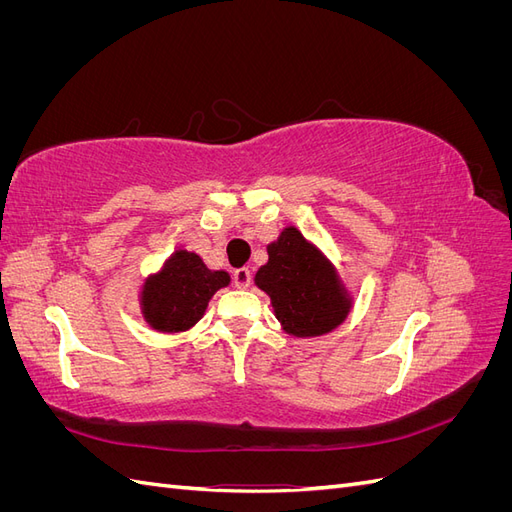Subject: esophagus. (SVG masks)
<instances>
[{"mask_svg": "<svg viewBox=\"0 0 512 512\" xmlns=\"http://www.w3.org/2000/svg\"><path fill=\"white\" fill-rule=\"evenodd\" d=\"M232 282H235L237 288H247L252 284V271L247 267H241L237 269L235 273H232Z\"/></svg>", "mask_w": 512, "mask_h": 512, "instance_id": "esophagus-1", "label": "esophagus"}]
</instances>
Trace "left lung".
Listing matches in <instances>:
<instances>
[{"label": "left lung", "mask_w": 512, "mask_h": 512, "mask_svg": "<svg viewBox=\"0 0 512 512\" xmlns=\"http://www.w3.org/2000/svg\"><path fill=\"white\" fill-rule=\"evenodd\" d=\"M269 260L254 284L271 299L275 318L292 337H320L342 324L352 309V294L333 262L307 241L299 228L286 226L267 245Z\"/></svg>", "instance_id": "obj_1"}]
</instances>
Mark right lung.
<instances>
[{"label": "right lung", "instance_id": "obj_1", "mask_svg": "<svg viewBox=\"0 0 512 512\" xmlns=\"http://www.w3.org/2000/svg\"><path fill=\"white\" fill-rule=\"evenodd\" d=\"M228 284L226 271L209 269L198 254L179 247L143 282L138 294L143 320L158 333L190 331L205 316L213 294Z\"/></svg>", "mask_w": 512, "mask_h": 512}]
</instances>
